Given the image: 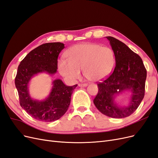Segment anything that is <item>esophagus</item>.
I'll return each instance as SVG.
<instances>
[{"label": "esophagus", "instance_id": "obj_1", "mask_svg": "<svg viewBox=\"0 0 158 158\" xmlns=\"http://www.w3.org/2000/svg\"><path fill=\"white\" fill-rule=\"evenodd\" d=\"M78 85L80 87H85V86H87L88 84H79Z\"/></svg>", "mask_w": 158, "mask_h": 158}]
</instances>
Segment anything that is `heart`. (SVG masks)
Returning <instances> with one entry per match:
<instances>
[{
  "label": "heart",
  "mask_w": 158,
  "mask_h": 158,
  "mask_svg": "<svg viewBox=\"0 0 158 158\" xmlns=\"http://www.w3.org/2000/svg\"><path fill=\"white\" fill-rule=\"evenodd\" d=\"M66 55L68 59H60L58 69L62 76L72 82L80 78V70L88 80L99 82L111 74L115 64V55L111 48L92 43L72 47Z\"/></svg>",
  "instance_id": "obj_1"
}]
</instances>
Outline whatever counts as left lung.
<instances>
[{
    "label": "left lung",
    "instance_id": "left-lung-1",
    "mask_svg": "<svg viewBox=\"0 0 158 158\" xmlns=\"http://www.w3.org/2000/svg\"><path fill=\"white\" fill-rule=\"evenodd\" d=\"M106 38L115 55L116 64L113 73L98 84V93L94 103L105 115L122 118L135 112L144 98L147 72L139 55L116 38ZM126 90L131 94L130 103L127 106H119L115 98Z\"/></svg>",
    "mask_w": 158,
    "mask_h": 158
}]
</instances>
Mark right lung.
<instances>
[{
    "instance_id": "1",
    "label": "right lung",
    "mask_w": 158,
    "mask_h": 158,
    "mask_svg": "<svg viewBox=\"0 0 158 158\" xmlns=\"http://www.w3.org/2000/svg\"><path fill=\"white\" fill-rule=\"evenodd\" d=\"M64 48L60 42L47 43L31 51L19 64L15 78L20 104L25 111L36 120L52 122L58 120L67 111L71 95L77 84L66 85L60 79L52 82V86L48 97L41 101L31 98L29 83L38 74L45 73L52 75L56 73L57 59Z\"/></svg>"
}]
</instances>
